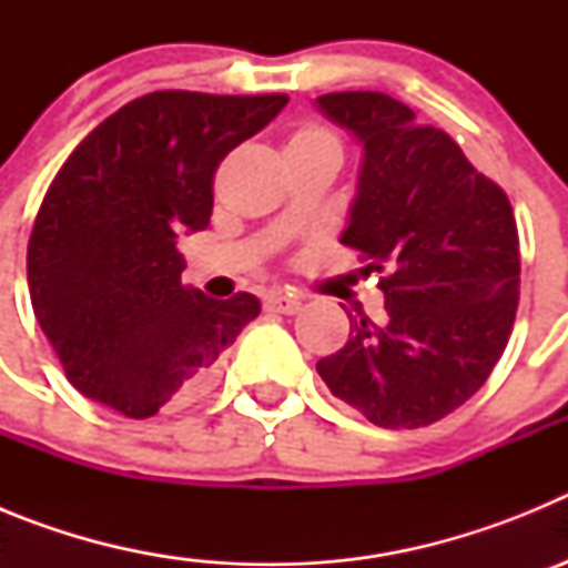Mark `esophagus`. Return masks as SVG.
Wrapping results in <instances>:
<instances>
[{"mask_svg": "<svg viewBox=\"0 0 568 568\" xmlns=\"http://www.w3.org/2000/svg\"><path fill=\"white\" fill-rule=\"evenodd\" d=\"M301 295L298 293H287V290H273V293L264 295V307L270 313H284V315H293L301 310Z\"/></svg>", "mask_w": 568, "mask_h": 568, "instance_id": "1", "label": "esophagus"}]
</instances>
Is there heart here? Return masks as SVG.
<instances>
[{"label":"heart","instance_id":"obj_1","mask_svg":"<svg viewBox=\"0 0 568 568\" xmlns=\"http://www.w3.org/2000/svg\"><path fill=\"white\" fill-rule=\"evenodd\" d=\"M318 150H333L341 153L338 135L321 122H301L298 128L290 133L287 139V155L290 153H318Z\"/></svg>","mask_w":568,"mask_h":568}]
</instances>
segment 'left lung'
<instances>
[{
    "mask_svg": "<svg viewBox=\"0 0 568 568\" xmlns=\"http://www.w3.org/2000/svg\"><path fill=\"white\" fill-rule=\"evenodd\" d=\"M318 108L364 144L341 244L381 273L384 321L349 315V338L315 364L329 393L384 429H418L478 393L509 344L520 241L498 184L449 133L398 99L346 90Z\"/></svg>",
    "mask_w": 568,
    "mask_h": 568,
    "instance_id": "left-lung-1",
    "label": "left lung"
}]
</instances>
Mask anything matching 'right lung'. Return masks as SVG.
<instances>
[{
	"label": "right lung",
	"instance_id": "add662e5",
	"mask_svg": "<svg viewBox=\"0 0 568 568\" xmlns=\"http://www.w3.org/2000/svg\"><path fill=\"white\" fill-rule=\"evenodd\" d=\"M284 104V93L155 90L68 155L33 222L28 287L79 393L142 420L213 384L219 355L261 304L184 287L175 241L207 227L222 159Z\"/></svg>",
	"mask_w": 568,
	"mask_h": 568
}]
</instances>
